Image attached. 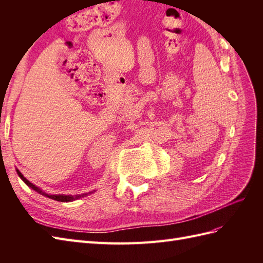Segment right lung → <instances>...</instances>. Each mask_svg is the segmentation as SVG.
I'll list each match as a JSON object with an SVG mask.
<instances>
[{
    "mask_svg": "<svg viewBox=\"0 0 263 263\" xmlns=\"http://www.w3.org/2000/svg\"><path fill=\"white\" fill-rule=\"evenodd\" d=\"M17 173H18V177L24 181V183H25V184H26L28 187H30L31 190L36 191V192L39 193L41 195H44V196H46V197H49V198H51V200H54V201H58V202H72V201L79 200V198H81V197L87 195V193L81 194V195H74V196H72V195H63V194H59V195H50V194H47V193L44 192V191H42L41 189L37 187L36 185H34L33 183H30L26 178H24V176H23V174H22L21 172H17Z\"/></svg>",
    "mask_w": 263,
    "mask_h": 263,
    "instance_id": "add662e5",
    "label": "right lung"
}]
</instances>
